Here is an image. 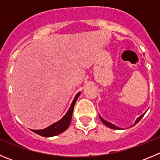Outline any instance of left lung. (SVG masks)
<instances>
[{
  "instance_id": "8db88e82",
  "label": "left lung",
  "mask_w": 160,
  "mask_h": 160,
  "mask_svg": "<svg viewBox=\"0 0 160 160\" xmlns=\"http://www.w3.org/2000/svg\"><path fill=\"white\" fill-rule=\"evenodd\" d=\"M144 115V114H142V115H141L140 116V117L138 118L137 119V120H136V122H135V123H134V125H136V124L137 123H138L139 122H140V120H141V118H143V116ZM99 118H100V119H101V121H102V123L104 124V125H106L107 126V127H109V128H110V129H122V128H119V127H118V126H116V125H114V124H112V123H110V122H107V121L106 120H104L103 118H102V117H101L100 115H99Z\"/></svg>"
}]
</instances>
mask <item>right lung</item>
I'll return each mask as SVG.
<instances>
[{
	"label": "right lung",
	"mask_w": 160,
	"mask_h": 160,
	"mask_svg": "<svg viewBox=\"0 0 160 160\" xmlns=\"http://www.w3.org/2000/svg\"><path fill=\"white\" fill-rule=\"evenodd\" d=\"M80 92H78V93L76 95L75 98H74V99H73L69 109H68L67 113L64 115V117L62 118V119H60L58 122L52 124L51 125L48 126V127L46 128V129H39V130H38H38L31 129V130H32L34 132H35V133L45 137H54V136H57L58 135V134L65 132V131L68 129V126H69L70 122H71V120H72V115L74 106H75L76 102H77V98H78V97L80 96Z\"/></svg>",
	"instance_id": "add662e5"
}]
</instances>
